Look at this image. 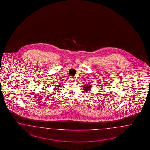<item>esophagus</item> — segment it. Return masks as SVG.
<instances>
[{
	"label": "esophagus",
	"instance_id": "obj_1",
	"mask_svg": "<svg viewBox=\"0 0 150 150\" xmlns=\"http://www.w3.org/2000/svg\"><path fill=\"white\" fill-rule=\"evenodd\" d=\"M69 79H70V81H74V79H73V77H70V78H69Z\"/></svg>",
	"mask_w": 150,
	"mask_h": 150
}]
</instances>
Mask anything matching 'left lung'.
<instances>
[{
    "label": "left lung",
    "mask_w": 150,
    "mask_h": 150,
    "mask_svg": "<svg viewBox=\"0 0 150 150\" xmlns=\"http://www.w3.org/2000/svg\"><path fill=\"white\" fill-rule=\"evenodd\" d=\"M92 86L91 85H86L83 86V88L84 89L85 92H88L89 91L91 88H92Z\"/></svg>",
    "instance_id": "1"
}]
</instances>
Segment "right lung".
<instances>
[{
	"label": "right lung",
	"mask_w": 150,
	"mask_h": 150,
	"mask_svg": "<svg viewBox=\"0 0 150 150\" xmlns=\"http://www.w3.org/2000/svg\"><path fill=\"white\" fill-rule=\"evenodd\" d=\"M59 87H61V86L60 85H59V86H58V87H57V88H55V89H59V88H60ZM56 89H55V90H56Z\"/></svg>",
	"instance_id": "obj_1"
}]
</instances>
